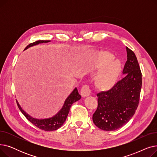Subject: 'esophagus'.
<instances>
[{"label": "esophagus", "mask_w": 157, "mask_h": 157, "mask_svg": "<svg viewBox=\"0 0 157 157\" xmlns=\"http://www.w3.org/2000/svg\"><path fill=\"white\" fill-rule=\"evenodd\" d=\"M91 94V90H90V88L89 86L88 85H84L83 87H82L81 90V95L82 97H88Z\"/></svg>", "instance_id": "34e87169"}]
</instances>
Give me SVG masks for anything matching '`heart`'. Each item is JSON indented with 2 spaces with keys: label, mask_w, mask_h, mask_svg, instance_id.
Segmentation results:
<instances>
[{
  "label": "heart",
  "mask_w": 157,
  "mask_h": 157,
  "mask_svg": "<svg viewBox=\"0 0 157 157\" xmlns=\"http://www.w3.org/2000/svg\"><path fill=\"white\" fill-rule=\"evenodd\" d=\"M114 56L102 51L98 53L95 69L98 71L94 79L95 87L100 91H108L116 84L121 72L118 60H113Z\"/></svg>",
  "instance_id": "b5f03b06"
}]
</instances>
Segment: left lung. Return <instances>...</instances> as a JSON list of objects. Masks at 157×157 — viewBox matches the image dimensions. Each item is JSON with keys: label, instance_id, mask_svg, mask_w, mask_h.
Wrapping results in <instances>:
<instances>
[{"label": "left lung", "instance_id": "1", "mask_svg": "<svg viewBox=\"0 0 157 157\" xmlns=\"http://www.w3.org/2000/svg\"><path fill=\"white\" fill-rule=\"evenodd\" d=\"M127 61L125 76L111 89L98 93V106L92 119L101 130H115L132 118L138 107L142 86V74L135 53L126 47Z\"/></svg>", "mask_w": 157, "mask_h": 157}]
</instances>
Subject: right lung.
I'll use <instances>...</instances> for the list:
<instances>
[{
    "mask_svg": "<svg viewBox=\"0 0 157 157\" xmlns=\"http://www.w3.org/2000/svg\"><path fill=\"white\" fill-rule=\"evenodd\" d=\"M50 41L51 40L36 41L34 43L29 44L24 50H25V49L33 46L37 45L39 44L43 43H48V42H50ZM81 98V97L78 92L77 88H75L74 89L73 91L71 92V94L65 99L61 109L55 115H54L53 117L49 118H44V119H37V118H34L32 117L21 108V107L19 104L17 100H16V103H17L18 108L21 111V112L23 114L24 116L27 118V119L32 123L33 125H34L36 127H37V128L41 130H43L45 131H53L60 128L63 124V123L65 121L66 118H67V115L69 113L71 106L73 103L79 101Z\"/></svg>",
    "mask_w": 157,
    "mask_h": 157,
    "instance_id": "obj_1",
    "label": "right lung"
}]
</instances>
